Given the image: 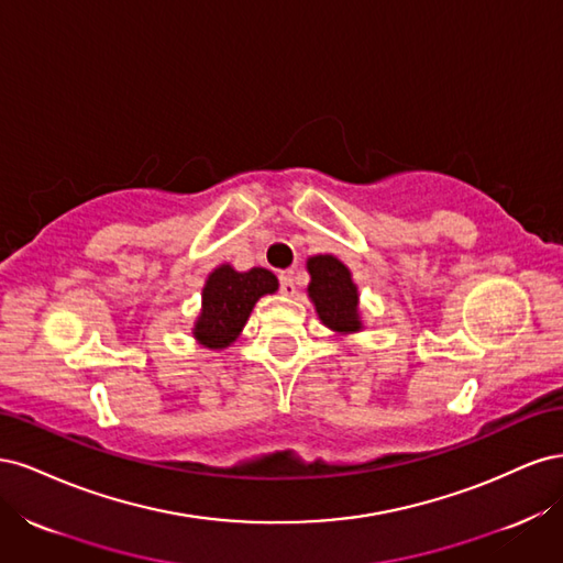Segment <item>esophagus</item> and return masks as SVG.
Masks as SVG:
<instances>
[{
	"label": "esophagus",
	"mask_w": 563,
	"mask_h": 563,
	"mask_svg": "<svg viewBox=\"0 0 563 563\" xmlns=\"http://www.w3.org/2000/svg\"><path fill=\"white\" fill-rule=\"evenodd\" d=\"M279 291H282L284 296H294V294H296L294 272H282V275H279Z\"/></svg>",
	"instance_id": "obj_1"
}]
</instances>
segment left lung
I'll list each match as a JSON object with an SVG mask.
<instances>
[{
  "mask_svg": "<svg viewBox=\"0 0 563 563\" xmlns=\"http://www.w3.org/2000/svg\"><path fill=\"white\" fill-rule=\"evenodd\" d=\"M308 269L312 277L308 291L319 319L340 333L360 331L362 321L356 314L360 294H356L350 269L333 255H314L308 261Z\"/></svg>",
  "mask_w": 563,
  "mask_h": 563,
  "instance_id": "obj_1",
  "label": "left lung"
}]
</instances>
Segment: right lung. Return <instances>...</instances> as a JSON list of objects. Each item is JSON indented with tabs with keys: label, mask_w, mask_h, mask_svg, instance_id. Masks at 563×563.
<instances>
[{
	"label": "right lung",
	"mask_w": 563,
	"mask_h": 563,
	"mask_svg": "<svg viewBox=\"0 0 563 563\" xmlns=\"http://www.w3.org/2000/svg\"><path fill=\"white\" fill-rule=\"evenodd\" d=\"M277 277L265 267L236 272L230 265L213 269L203 286L201 314L195 327V338L211 350L228 347L258 302L261 296L277 291Z\"/></svg>",
	"instance_id": "add662e5"
}]
</instances>
